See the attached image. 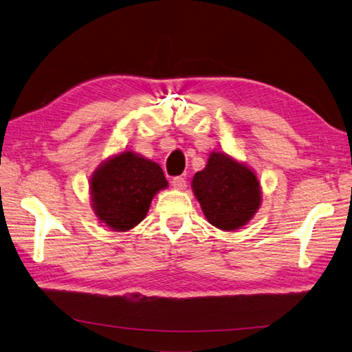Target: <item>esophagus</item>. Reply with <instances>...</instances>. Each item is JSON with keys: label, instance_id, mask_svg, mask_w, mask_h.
<instances>
[{"label": "esophagus", "instance_id": "esophagus-1", "mask_svg": "<svg viewBox=\"0 0 352 352\" xmlns=\"http://www.w3.org/2000/svg\"><path fill=\"white\" fill-rule=\"evenodd\" d=\"M170 183H173V187L177 190L186 189V178H183V177H174L173 182H170Z\"/></svg>", "mask_w": 352, "mask_h": 352}]
</instances>
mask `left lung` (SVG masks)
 <instances>
[{"mask_svg": "<svg viewBox=\"0 0 352 352\" xmlns=\"http://www.w3.org/2000/svg\"><path fill=\"white\" fill-rule=\"evenodd\" d=\"M193 193L208 222L222 231L246 225L261 206L256 175L225 153H211L207 166L196 173Z\"/></svg>", "mask_w": 352, "mask_h": 352, "instance_id": "left-lung-1", "label": "left lung"}]
</instances>
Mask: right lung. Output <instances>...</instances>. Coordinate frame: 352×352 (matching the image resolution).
Here are the masks:
<instances>
[{
	"label": "right lung",
	"instance_id": "1",
	"mask_svg": "<svg viewBox=\"0 0 352 352\" xmlns=\"http://www.w3.org/2000/svg\"><path fill=\"white\" fill-rule=\"evenodd\" d=\"M89 183L96 216L121 232L142 222L153 196L168 187L157 163L133 151H124L102 163Z\"/></svg>",
	"mask_w": 352,
	"mask_h": 352
}]
</instances>
